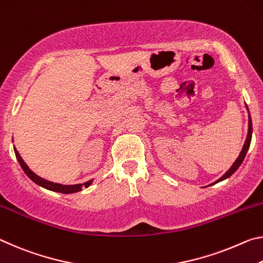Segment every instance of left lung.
Masks as SVG:
<instances>
[{"mask_svg": "<svg viewBox=\"0 0 263 263\" xmlns=\"http://www.w3.org/2000/svg\"><path fill=\"white\" fill-rule=\"evenodd\" d=\"M246 108H247V110H248L247 105H246ZM252 134H253L252 118H251V114H249V110H248V133H247V137H246V141H245V144H243V147H242V150H241V153H240V155L238 156V158H236V160H235V162L233 163V165H232V166L230 167V169L225 172V175H223L222 177H220L218 180H216V182L212 183V184H210V185H214V184H217V183H219V182H221V180H223V179H227L229 177H231V176L233 175L236 170L239 169V166L241 165V163L243 162L245 156H246V154H247V152H248L249 145H251Z\"/></svg>", "mask_w": 263, "mask_h": 263, "instance_id": "left-lung-1", "label": "left lung"}]
</instances>
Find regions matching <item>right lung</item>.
<instances>
[{
	"label": "right lung",
	"instance_id": "add662e5",
	"mask_svg": "<svg viewBox=\"0 0 263 263\" xmlns=\"http://www.w3.org/2000/svg\"><path fill=\"white\" fill-rule=\"evenodd\" d=\"M14 152L16 155V158L17 161H18L20 165L22 166L23 171L27 174L28 177L32 180L33 183H36L37 185H40V186L46 189V190H50V191H53V192H60V193H74V192H79L81 191V187H88L89 185L93 183V179L88 180V182H85L84 184H74V185H63V184H59V183H53V182H50V180L44 179L40 177V176L34 174V172L30 169V167L27 165V163L23 161V158L21 157L20 153L17 152V149L14 147Z\"/></svg>",
	"mask_w": 263,
	"mask_h": 263
}]
</instances>
